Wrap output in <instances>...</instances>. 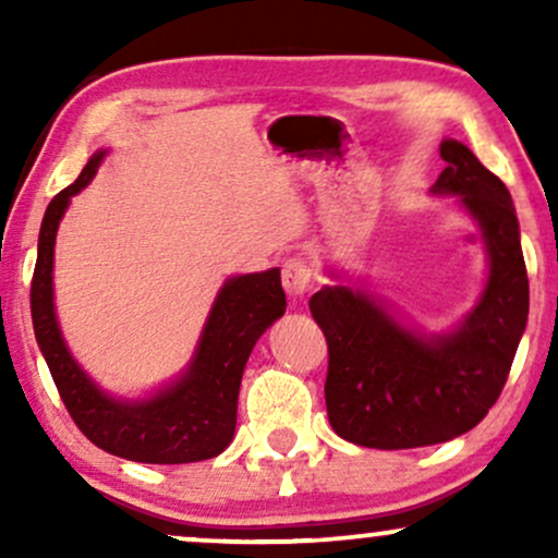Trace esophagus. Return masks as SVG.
<instances>
[{
  "instance_id": "34e87169",
  "label": "esophagus",
  "mask_w": 558,
  "mask_h": 558,
  "mask_svg": "<svg viewBox=\"0 0 558 558\" xmlns=\"http://www.w3.org/2000/svg\"><path fill=\"white\" fill-rule=\"evenodd\" d=\"M283 288L291 299H301L312 288V267L304 257L283 262Z\"/></svg>"
}]
</instances>
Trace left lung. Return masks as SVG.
Listing matches in <instances>:
<instances>
[{"instance_id": "obj_1", "label": "left lung", "mask_w": 558, "mask_h": 558, "mask_svg": "<svg viewBox=\"0 0 558 558\" xmlns=\"http://www.w3.org/2000/svg\"><path fill=\"white\" fill-rule=\"evenodd\" d=\"M440 157L446 168L430 191L459 196L483 233V293L444 332L401 323L388 301L356 283L323 286L310 299L328 341V420L349 444L396 451L472 430L501 396L527 325L530 286L509 189L462 141H440Z\"/></svg>"}]
</instances>
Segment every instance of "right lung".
I'll return each mask as SVG.
<instances>
[{
    "instance_id": "right-lung-1",
    "label": "right lung",
    "mask_w": 558,
    "mask_h": 558,
    "mask_svg": "<svg viewBox=\"0 0 558 558\" xmlns=\"http://www.w3.org/2000/svg\"><path fill=\"white\" fill-rule=\"evenodd\" d=\"M107 149L94 151L78 181L49 202L38 230L31 317L38 349L70 417L94 446L144 464H189L222 453L235 433L239 388L254 343L286 312L280 270L233 275L215 296L185 369L141 399L107 393L70 354L54 310V241L70 198L99 170Z\"/></svg>"
}]
</instances>
